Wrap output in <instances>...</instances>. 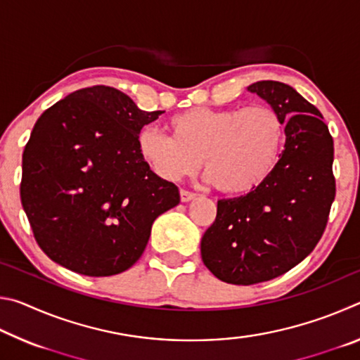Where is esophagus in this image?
<instances>
[{"label": "esophagus", "mask_w": 360, "mask_h": 360, "mask_svg": "<svg viewBox=\"0 0 360 360\" xmlns=\"http://www.w3.org/2000/svg\"><path fill=\"white\" fill-rule=\"evenodd\" d=\"M197 198V193H193L191 191H184V188H181V202H191V200H195Z\"/></svg>", "instance_id": "esophagus-1"}]
</instances>
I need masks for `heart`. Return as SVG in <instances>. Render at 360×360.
I'll list each match as a JSON object with an SVG mask.
<instances>
[{
  "label": "heart",
  "instance_id": "b5f03b06",
  "mask_svg": "<svg viewBox=\"0 0 360 360\" xmlns=\"http://www.w3.org/2000/svg\"><path fill=\"white\" fill-rule=\"evenodd\" d=\"M172 135L144 129L138 150L163 181H179L205 165L206 179L230 195L252 192L275 172L285 125L275 108H192L168 120Z\"/></svg>",
  "mask_w": 360,
  "mask_h": 360
}]
</instances>
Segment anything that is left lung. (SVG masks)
Instances as JSON below:
<instances>
[{
    "label": "left lung",
    "mask_w": 360,
    "mask_h": 360,
    "mask_svg": "<svg viewBox=\"0 0 360 360\" xmlns=\"http://www.w3.org/2000/svg\"><path fill=\"white\" fill-rule=\"evenodd\" d=\"M281 114L285 144L273 174L252 192L217 202L202 238L206 268L224 283L270 281L318 245L335 200L333 139L324 117L288 84L248 87Z\"/></svg>",
    "instance_id": "left-lung-1"
}]
</instances>
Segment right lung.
<instances>
[{
    "label": "right lung",
    "mask_w": 360,
    "mask_h": 360,
    "mask_svg": "<svg viewBox=\"0 0 360 360\" xmlns=\"http://www.w3.org/2000/svg\"><path fill=\"white\" fill-rule=\"evenodd\" d=\"M163 112L94 85L41 114L23 150L20 200L49 259L85 276L136 264L152 224L181 200L138 150L141 129Z\"/></svg>",
    "instance_id": "right-lung-1"
}]
</instances>
